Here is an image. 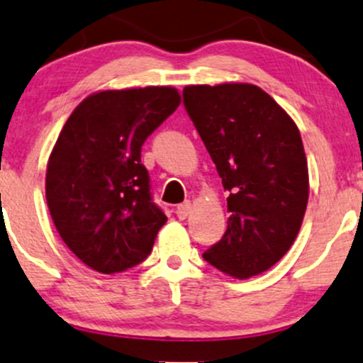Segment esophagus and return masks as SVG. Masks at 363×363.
<instances>
[{
	"label": "esophagus",
	"mask_w": 363,
	"mask_h": 363,
	"mask_svg": "<svg viewBox=\"0 0 363 363\" xmlns=\"http://www.w3.org/2000/svg\"><path fill=\"white\" fill-rule=\"evenodd\" d=\"M189 213H191V203L189 201L181 203V205H179L177 208H175V215H177L179 218H186Z\"/></svg>",
	"instance_id": "1"
}]
</instances>
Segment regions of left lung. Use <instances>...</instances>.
I'll return each instance as SVG.
<instances>
[{
	"label": "left lung",
	"instance_id": "obj_1",
	"mask_svg": "<svg viewBox=\"0 0 363 363\" xmlns=\"http://www.w3.org/2000/svg\"><path fill=\"white\" fill-rule=\"evenodd\" d=\"M184 108L222 177L227 229L203 258L229 276L265 272L291 248L308 201L300 130L253 84L188 86Z\"/></svg>",
	"mask_w": 363,
	"mask_h": 363
}]
</instances>
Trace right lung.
Listing matches in <instances>:
<instances>
[{
    "label": "right lung",
    "instance_id": "obj_1",
    "mask_svg": "<svg viewBox=\"0 0 363 363\" xmlns=\"http://www.w3.org/2000/svg\"><path fill=\"white\" fill-rule=\"evenodd\" d=\"M179 103L167 86L101 91L63 125L48 162L46 201L63 242L91 269L123 272L151 253L167 217L141 148Z\"/></svg>",
    "mask_w": 363,
    "mask_h": 363
}]
</instances>
